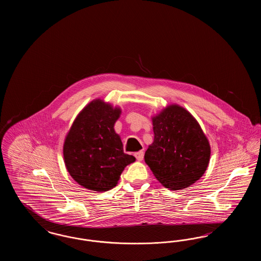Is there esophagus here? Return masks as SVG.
<instances>
[{
	"instance_id": "obj_1",
	"label": "esophagus",
	"mask_w": 261,
	"mask_h": 261,
	"mask_svg": "<svg viewBox=\"0 0 261 261\" xmlns=\"http://www.w3.org/2000/svg\"><path fill=\"white\" fill-rule=\"evenodd\" d=\"M135 158L137 159V161H139V162H142L143 161V159H144V151L143 150H140V151H138V152H135Z\"/></svg>"
}]
</instances>
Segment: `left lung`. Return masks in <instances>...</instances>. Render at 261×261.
<instances>
[{"instance_id":"obj_1","label":"left lung","mask_w":261,"mask_h":261,"mask_svg":"<svg viewBox=\"0 0 261 261\" xmlns=\"http://www.w3.org/2000/svg\"><path fill=\"white\" fill-rule=\"evenodd\" d=\"M153 142L145 162L162 186L176 191L193 185L204 174L211 145L197 119L178 105L151 117Z\"/></svg>"}]
</instances>
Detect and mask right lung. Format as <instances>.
<instances>
[{
    "mask_svg": "<svg viewBox=\"0 0 261 261\" xmlns=\"http://www.w3.org/2000/svg\"><path fill=\"white\" fill-rule=\"evenodd\" d=\"M120 114L119 107L96 99L76 116L62 150L65 167L80 186L107 192L117 185L125 167L136 161L124 153L120 136L114 131Z\"/></svg>",
    "mask_w": 261,
    "mask_h": 261,
    "instance_id": "add662e5",
    "label": "right lung"
}]
</instances>
